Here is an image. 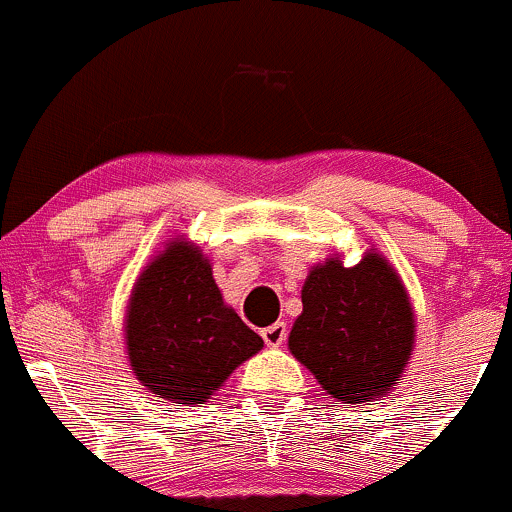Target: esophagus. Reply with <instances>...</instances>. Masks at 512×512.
Segmentation results:
<instances>
[{"mask_svg": "<svg viewBox=\"0 0 512 512\" xmlns=\"http://www.w3.org/2000/svg\"><path fill=\"white\" fill-rule=\"evenodd\" d=\"M286 335H289V328H286V323H282V320H277V323L262 330V340H265L269 347L284 345Z\"/></svg>", "mask_w": 512, "mask_h": 512, "instance_id": "1", "label": "esophagus"}]
</instances>
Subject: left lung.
Listing matches in <instances>:
<instances>
[{"mask_svg":"<svg viewBox=\"0 0 512 512\" xmlns=\"http://www.w3.org/2000/svg\"><path fill=\"white\" fill-rule=\"evenodd\" d=\"M289 350L342 403L386 396L401 381L415 318L398 272L376 250L355 267L330 257L308 272Z\"/></svg>","mask_w":512,"mask_h":512,"instance_id":"left-lung-1","label":"left lung"}]
</instances>
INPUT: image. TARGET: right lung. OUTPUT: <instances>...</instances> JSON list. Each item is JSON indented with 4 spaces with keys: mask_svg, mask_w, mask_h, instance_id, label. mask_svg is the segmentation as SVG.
Returning a JSON list of instances; mask_svg holds the SVG:
<instances>
[{
    "mask_svg": "<svg viewBox=\"0 0 512 512\" xmlns=\"http://www.w3.org/2000/svg\"><path fill=\"white\" fill-rule=\"evenodd\" d=\"M265 347L226 306L211 262L194 243L174 238L140 272L126 311L133 374L172 403H204L235 367Z\"/></svg>",
    "mask_w": 512,
    "mask_h": 512,
    "instance_id": "add662e5",
    "label": "right lung"
}]
</instances>
